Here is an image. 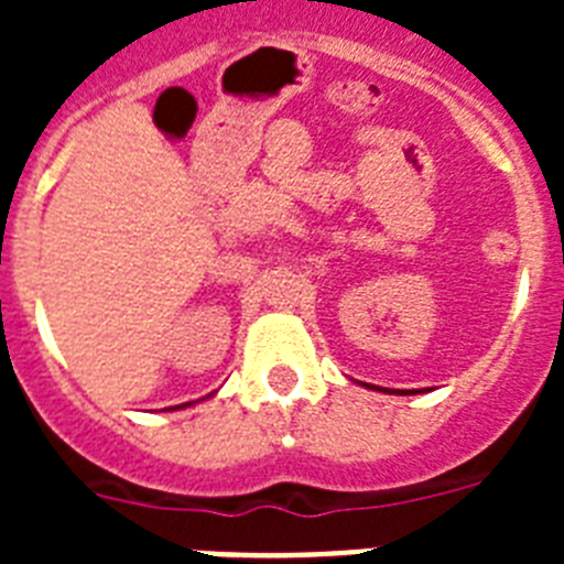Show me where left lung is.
<instances>
[{
  "instance_id": "8db88e82",
  "label": "left lung",
  "mask_w": 564,
  "mask_h": 564,
  "mask_svg": "<svg viewBox=\"0 0 564 564\" xmlns=\"http://www.w3.org/2000/svg\"><path fill=\"white\" fill-rule=\"evenodd\" d=\"M372 390H378V387H372ZM381 392H390V390H381ZM395 392V390H392ZM412 392H417V390H412ZM398 395H406V390H398Z\"/></svg>"
}]
</instances>
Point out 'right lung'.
<instances>
[{"label": "right lung", "instance_id": "1", "mask_svg": "<svg viewBox=\"0 0 564 564\" xmlns=\"http://www.w3.org/2000/svg\"><path fill=\"white\" fill-rule=\"evenodd\" d=\"M194 401H188V403H181V406H169V410H186V406H192Z\"/></svg>", "mask_w": 564, "mask_h": 564}]
</instances>
